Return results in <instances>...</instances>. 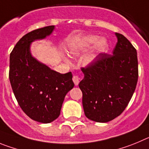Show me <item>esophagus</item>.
I'll return each instance as SVG.
<instances>
[{"mask_svg": "<svg viewBox=\"0 0 149 149\" xmlns=\"http://www.w3.org/2000/svg\"><path fill=\"white\" fill-rule=\"evenodd\" d=\"M73 82H74L75 85H76V86H77L80 81V79H79V76H77V75H74V76H73Z\"/></svg>", "mask_w": 149, "mask_h": 149, "instance_id": "34e87169", "label": "esophagus"}]
</instances>
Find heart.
I'll list each match as a JSON object with an SVG mask.
<instances>
[{
    "instance_id": "b5f03b06",
    "label": "heart",
    "mask_w": 149,
    "mask_h": 149,
    "mask_svg": "<svg viewBox=\"0 0 149 149\" xmlns=\"http://www.w3.org/2000/svg\"><path fill=\"white\" fill-rule=\"evenodd\" d=\"M94 43L95 45L93 47V51L89 55H88L84 58V63L89 64L96 57V54L102 53L104 49H106L108 45L104 39H100V37L96 36H85L78 42L77 45H75L74 47L72 49V53L73 54H77L83 50H85L87 48L90 47L91 45H94Z\"/></svg>"
}]
</instances>
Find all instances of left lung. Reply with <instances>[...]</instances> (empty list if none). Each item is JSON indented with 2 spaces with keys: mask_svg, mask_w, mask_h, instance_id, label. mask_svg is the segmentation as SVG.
Segmentation results:
<instances>
[{
  "mask_svg": "<svg viewBox=\"0 0 149 149\" xmlns=\"http://www.w3.org/2000/svg\"><path fill=\"white\" fill-rule=\"evenodd\" d=\"M112 54L102 53L81 71L79 84L84 114L89 120L107 123L123 113L136 89L138 80L136 49L120 33Z\"/></svg>",
  "mask_w": 149,
  "mask_h": 149,
  "instance_id": "left-lung-1",
  "label": "left lung"
}]
</instances>
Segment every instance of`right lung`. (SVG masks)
<instances>
[{
    "mask_svg": "<svg viewBox=\"0 0 149 149\" xmlns=\"http://www.w3.org/2000/svg\"><path fill=\"white\" fill-rule=\"evenodd\" d=\"M54 26L35 29L17 42L9 57V78L23 111L32 120L49 123L58 117L65 97L74 87L71 72L61 74L32 56L30 44L51 34Z\"/></svg>",
    "mask_w": 149,
    "mask_h": 149,
    "instance_id": "1",
    "label": "right lung"
}]
</instances>
